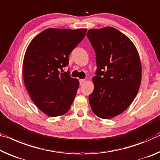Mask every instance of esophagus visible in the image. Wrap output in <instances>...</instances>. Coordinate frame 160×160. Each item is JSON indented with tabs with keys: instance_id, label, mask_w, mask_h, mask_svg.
Instances as JSON below:
<instances>
[{
	"instance_id": "esophagus-1",
	"label": "esophagus",
	"mask_w": 160,
	"mask_h": 160,
	"mask_svg": "<svg viewBox=\"0 0 160 160\" xmlns=\"http://www.w3.org/2000/svg\"><path fill=\"white\" fill-rule=\"evenodd\" d=\"M85 80H82V79H81V80H80V85H82V84H83V83H84L85 82Z\"/></svg>"
}]
</instances>
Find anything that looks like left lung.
<instances>
[{
  "label": "left lung",
  "instance_id": "8db88e82",
  "mask_svg": "<svg viewBox=\"0 0 160 160\" xmlns=\"http://www.w3.org/2000/svg\"><path fill=\"white\" fill-rule=\"evenodd\" d=\"M87 35L97 62L90 107L99 118H113L131 105L138 92L142 66L138 50L128 37L112 27L90 29Z\"/></svg>",
  "mask_w": 160,
  "mask_h": 160
}]
</instances>
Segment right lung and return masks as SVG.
Here are the masks:
<instances>
[{
    "label": "right lung",
    "mask_w": 160,
    "mask_h": 160,
    "mask_svg": "<svg viewBox=\"0 0 160 160\" xmlns=\"http://www.w3.org/2000/svg\"><path fill=\"white\" fill-rule=\"evenodd\" d=\"M87 29L48 28L31 40L22 63L27 90L38 108L50 117L70 110L79 81L63 72L72 50L84 38Z\"/></svg>",
    "instance_id": "add662e5"
}]
</instances>
